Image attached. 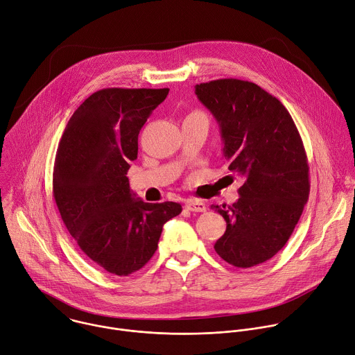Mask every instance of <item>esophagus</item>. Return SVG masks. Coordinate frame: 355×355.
I'll return each instance as SVG.
<instances>
[{"label": "esophagus", "mask_w": 355, "mask_h": 355, "mask_svg": "<svg viewBox=\"0 0 355 355\" xmlns=\"http://www.w3.org/2000/svg\"><path fill=\"white\" fill-rule=\"evenodd\" d=\"M184 207L193 212H204L205 211V204L198 200H187Z\"/></svg>", "instance_id": "obj_1"}]
</instances>
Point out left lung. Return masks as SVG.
Returning <instances> with one entry per match:
<instances>
[{"mask_svg":"<svg viewBox=\"0 0 355 355\" xmlns=\"http://www.w3.org/2000/svg\"><path fill=\"white\" fill-rule=\"evenodd\" d=\"M196 95L220 125L228 169L245 180L228 209L212 205L227 221L214 249L235 267L257 266L284 248L308 201L302 138L284 105L253 83H202Z\"/></svg>","mask_w":355,"mask_h":355,"instance_id":"left-lung-1","label":"left lung"}]
</instances>
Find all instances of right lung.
<instances>
[{"label": "right lung", "mask_w": 355, "mask_h": 355, "mask_svg": "<svg viewBox=\"0 0 355 355\" xmlns=\"http://www.w3.org/2000/svg\"><path fill=\"white\" fill-rule=\"evenodd\" d=\"M168 94V88L101 89L71 116L58 143L53 196L61 220L81 250L116 275L143 268L164 224L182 212L173 201L135 198L125 176L137 159L141 127Z\"/></svg>", "instance_id": "right-lung-1"}]
</instances>
